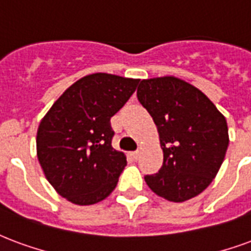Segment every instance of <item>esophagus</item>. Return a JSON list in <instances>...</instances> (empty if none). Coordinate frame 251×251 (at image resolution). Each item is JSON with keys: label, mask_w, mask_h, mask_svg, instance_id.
Wrapping results in <instances>:
<instances>
[{"label": "esophagus", "mask_w": 251, "mask_h": 251, "mask_svg": "<svg viewBox=\"0 0 251 251\" xmlns=\"http://www.w3.org/2000/svg\"><path fill=\"white\" fill-rule=\"evenodd\" d=\"M130 155L133 159H138V157H140V151H138V150H137V151H133Z\"/></svg>", "instance_id": "esophagus-1"}]
</instances>
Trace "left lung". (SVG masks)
<instances>
[{
  "label": "left lung",
  "mask_w": 251,
  "mask_h": 251,
  "mask_svg": "<svg viewBox=\"0 0 251 251\" xmlns=\"http://www.w3.org/2000/svg\"><path fill=\"white\" fill-rule=\"evenodd\" d=\"M137 97L157 126L163 151L162 168L145 176L148 186L172 202L198 196L224 162L226 118L200 89L176 77L142 79Z\"/></svg>",
  "instance_id": "obj_1"
}]
</instances>
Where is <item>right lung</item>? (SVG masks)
I'll use <instances>...</instances> for the list:
<instances>
[{
	"instance_id": "1",
	"label": "right lung",
	"mask_w": 251,
	"mask_h": 251,
	"mask_svg": "<svg viewBox=\"0 0 251 251\" xmlns=\"http://www.w3.org/2000/svg\"><path fill=\"white\" fill-rule=\"evenodd\" d=\"M140 79L94 73L74 82L53 103L37 131V157L46 179L75 205L105 200L126 166L111 146L110 118L135 92Z\"/></svg>"
}]
</instances>
